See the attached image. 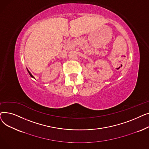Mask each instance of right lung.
I'll return each instance as SVG.
<instances>
[{
	"label": "right lung",
	"mask_w": 149,
	"mask_h": 149,
	"mask_svg": "<svg viewBox=\"0 0 149 149\" xmlns=\"http://www.w3.org/2000/svg\"><path fill=\"white\" fill-rule=\"evenodd\" d=\"M28 73H29V75H30V76H31V77H33V78H34V77H33V75H32V74H31V73H30V72H29V70H28Z\"/></svg>",
	"instance_id": "add662e5"
}]
</instances>
